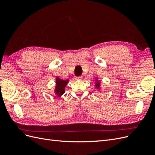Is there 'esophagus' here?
Segmentation results:
<instances>
[{"label": "esophagus", "instance_id": "34e87169", "mask_svg": "<svg viewBox=\"0 0 155 155\" xmlns=\"http://www.w3.org/2000/svg\"><path fill=\"white\" fill-rule=\"evenodd\" d=\"M82 79V78L81 76H78V77H75V79L76 80H81V79Z\"/></svg>", "mask_w": 155, "mask_h": 155}]
</instances>
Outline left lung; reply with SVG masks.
<instances>
[{
  "label": "left lung",
  "mask_w": 155,
  "mask_h": 155,
  "mask_svg": "<svg viewBox=\"0 0 155 155\" xmlns=\"http://www.w3.org/2000/svg\"><path fill=\"white\" fill-rule=\"evenodd\" d=\"M95 87H96V88L97 89H98V90H99V89L100 88V81L97 80V79H96V83Z\"/></svg>",
  "instance_id": "1"
}]
</instances>
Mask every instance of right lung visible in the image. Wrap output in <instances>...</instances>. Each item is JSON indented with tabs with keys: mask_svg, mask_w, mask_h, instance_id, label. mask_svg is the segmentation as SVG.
Returning a JSON list of instances; mask_svg holds the SVG:
<instances>
[{
	"mask_svg": "<svg viewBox=\"0 0 155 155\" xmlns=\"http://www.w3.org/2000/svg\"><path fill=\"white\" fill-rule=\"evenodd\" d=\"M55 88L54 91L55 94L58 96H61L64 93V88L66 87L68 83V79L67 80H63V79H60L59 77H57L55 79Z\"/></svg>",
	"mask_w": 155,
	"mask_h": 155,
	"instance_id": "add662e5",
	"label": "right lung"
}]
</instances>
